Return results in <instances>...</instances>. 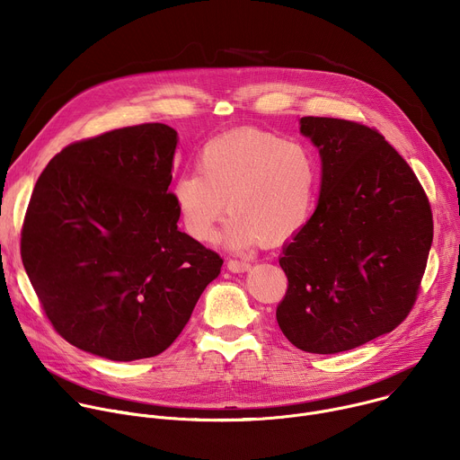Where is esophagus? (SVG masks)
<instances>
[{"label":"esophagus","instance_id":"34e87169","mask_svg":"<svg viewBox=\"0 0 460 460\" xmlns=\"http://www.w3.org/2000/svg\"><path fill=\"white\" fill-rule=\"evenodd\" d=\"M251 268V264L247 260H236V258H231L229 261H227V270L229 271H233V273H243V271H247Z\"/></svg>","mask_w":460,"mask_h":460}]
</instances>
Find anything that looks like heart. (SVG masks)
<instances>
[{
  "label": "heart",
  "mask_w": 460,
  "mask_h": 460,
  "mask_svg": "<svg viewBox=\"0 0 460 460\" xmlns=\"http://www.w3.org/2000/svg\"><path fill=\"white\" fill-rule=\"evenodd\" d=\"M318 187L313 153L258 128H240L208 142L199 172L178 176L171 194L185 231L200 242L217 238L218 224L231 249H247L260 238L280 243L309 222Z\"/></svg>",
  "instance_id": "1"
}]
</instances>
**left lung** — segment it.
Masks as SVG:
<instances>
[{"label":"left lung","instance_id":"8db88e82","mask_svg":"<svg viewBox=\"0 0 460 460\" xmlns=\"http://www.w3.org/2000/svg\"><path fill=\"white\" fill-rule=\"evenodd\" d=\"M322 160L318 206L280 268L277 320L302 351L333 355L389 333L411 311L433 242L428 196L376 128L304 116Z\"/></svg>","mask_w":460,"mask_h":460}]
</instances>
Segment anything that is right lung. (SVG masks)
Returning <instances> with one entry per match:
<instances>
[{
  "label": "right lung",
  "instance_id": "right-lung-1",
  "mask_svg": "<svg viewBox=\"0 0 460 460\" xmlns=\"http://www.w3.org/2000/svg\"><path fill=\"white\" fill-rule=\"evenodd\" d=\"M165 123L75 142L40 174L22 260L54 330L118 362L156 357L181 333L224 260L178 229Z\"/></svg>",
  "mask_w": 460,
  "mask_h": 460
}]
</instances>
